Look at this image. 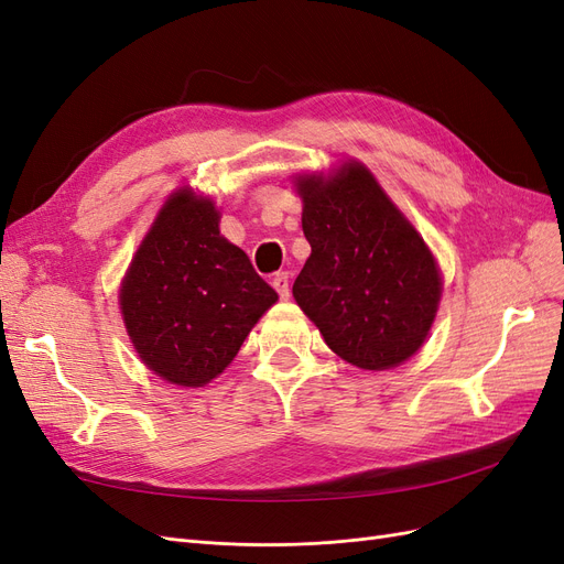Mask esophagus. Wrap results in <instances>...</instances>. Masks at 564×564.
Segmentation results:
<instances>
[{
    "label": "esophagus",
    "mask_w": 564,
    "mask_h": 564,
    "mask_svg": "<svg viewBox=\"0 0 564 564\" xmlns=\"http://www.w3.org/2000/svg\"><path fill=\"white\" fill-rule=\"evenodd\" d=\"M272 286H275L280 299H289V294H292V289H289V272H278V275L272 278Z\"/></svg>",
    "instance_id": "obj_1"
}]
</instances>
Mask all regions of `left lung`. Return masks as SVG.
<instances>
[{
  "label": "left lung",
  "instance_id": "8db88e82",
  "mask_svg": "<svg viewBox=\"0 0 564 564\" xmlns=\"http://www.w3.org/2000/svg\"><path fill=\"white\" fill-rule=\"evenodd\" d=\"M311 259L294 299L327 346L360 369L409 360L437 313L442 280L429 247L362 164L299 181Z\"/></svg>",
  "mask_w": 564,
  "mask_h": 564
}]
</instances>
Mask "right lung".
Masks as SVG:
<instances>
[{
    "instance_id": "right-lung-1",
    "label": "right lung",
    "mask_w": 564,
    "mask_h": 564,
    "mask_svg": "<svg viewBox=\"0 0 564 564\" xmlns=\"http://www.w3.org/2000/svg\"><path fill=\"white\" fill-rule=\"evenodd\" d=\"M278 292L218 230L209 199H169L122 282L119 305L141 360L164 381L204 386L224 371Z\"/></svg>"
}]
</instances>
